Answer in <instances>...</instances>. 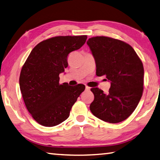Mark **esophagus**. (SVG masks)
Masks as SVG:
<instances>
[{
	"instance_id": "34e87169",
	"label": "esophagus",
	"mask_w": 160,
	"mask_h": 160,
	"mask_svg": "<svg viewBox=\"0 0 160 160\" xmlns=\"http://www.w3.org/2000/svg\"><path fill=\"white\" fill-rule=\"evenodd\" d=\"M85 89H86V91H90V87L86 86L85 87Z\"/></svg>"
}]
</instances>
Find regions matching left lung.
Masks as SVG:
<instances>
[{"label": "left lung", "mask_w": 160, "mask_h": 160, "mask_svg": "<svg viewBox=\"0 0 160 160\" xmlns=\"http://www.w3.org/2000/svg\"><path fill=\"white\" fill-rule=\"evenodd\" d=\"M95 59L96 75L105 76L111 83L108 94L92 88L94 100L92 113L105 122L126 120L136 109L143 89V64L131 46L108 37H95L87 42Z\"/></svg>", "instance_id": "left-lung-1"}]
</instances>
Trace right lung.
Wrapping results in <instances>:
<instances>
[{"label":"right lung","mask_w":160,"mask_h":160,"mask_svg":"<svg viewBox=\"0 0 160 160\" xmlns=\"http://www.w3.org/2000/svg\"><path fill=\"white\" fill-rule=\"evenodd\" d=\"M87 35L59 36L43 41L32 50L21 71L20 89L26 108L37 123L58 126L69 117L72 106L85 86L59 83L68 67L69 53L80 48Z\"/></svg>","instance_id":"add662e5"}]
</instances>
